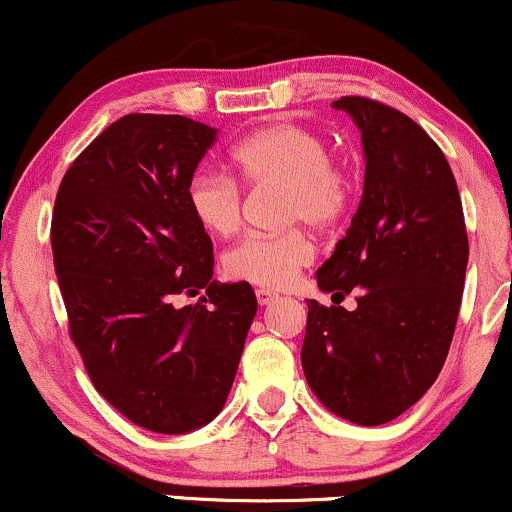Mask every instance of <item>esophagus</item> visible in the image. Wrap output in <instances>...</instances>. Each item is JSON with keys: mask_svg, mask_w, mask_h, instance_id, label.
Masks as SVG:
<instances>
[{"mask_svg": "<svg viewBox=\"0 0 512 512\" xmlns=\"http://www.w3.org/2000/svg\"><path fill=\"white\" fill-rule=\"evenodd\" d=\"M255 295H257V303H260V305H269V303H274L276 298H279V295H276L274 291H269V288H257Z\"/></svg>", "mask_w": 512, "mask_h": 512, "instance_id": "obj_1", "label": "esophagus"}]
</instances>
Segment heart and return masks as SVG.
I'll use <instances>...</instances> for the list:
<instances>
[{
	"label": "heart",
	"mask_w": 512,
	"mask_h": 512,
	"mask_svg": "<svg viewBox=\"0 0 512 512\" xmlns=\"http://www.w3.org/2000/svg\"><path fill=\"white\" fill-rule=\"evenodd\" d=\"M231 162L250 186H286V217L307 224L334 226L348 212L353 195L350 171L329 157L322 133L300 123H272L233 145ZM186 202L197 224L226 238L240 229L243 193L233 178L217 171H195L186 186ZM315 260V240L305 231L252 233L224 255L231 279L262 288H286Z\"/></svg>",
	"instance_id": "b5f03b06"
}]
</instances>
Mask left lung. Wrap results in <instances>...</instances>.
I'll return each instance as SVG.
<instances>
[{
    "instance_id": "1",
    "label": "left lung",
    "mask_w": 512,
    "mask_h": 512,
    "mask_svg": "<svg viewBox=\"0 0 512 512\" xmlns=\"http://www.w3.org/2000/svg\"><path fill=\"white\" fill-rule=\"evenodd\" d=\"M365 150V188L346 236L317 272L348 312L307 300L300 360L334 415L377 427L403 415L439 377L463 300V202L441 147L398 109L341 97Z\"/></svg>"
}]
</instances>
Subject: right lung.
Masks as SVG:
<instances>
[{
  "instance_id": "1",
  "label": "right lung",
  "mask_w": 512,
  "mask_h": 512,
  "mask_svg": "<svg viewBox=\"0 0 512 512\" xmlns=\"http://www.w3.org/2000/svg\"><path fill=\"white\" fill-rule=\"evenodd\" d=\"M217 128L128 114L76 157L54 200L52 255L69 334L100 396L157 434L224 408L255 319L248 281H212V240L186 186ZM206 295L176 308L181 292Z\"/></svg>"
}]
</instances>
